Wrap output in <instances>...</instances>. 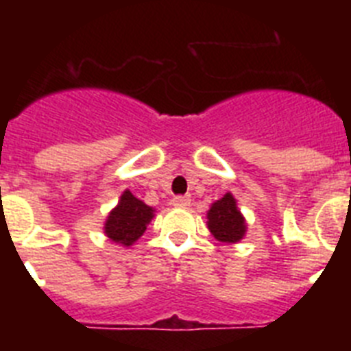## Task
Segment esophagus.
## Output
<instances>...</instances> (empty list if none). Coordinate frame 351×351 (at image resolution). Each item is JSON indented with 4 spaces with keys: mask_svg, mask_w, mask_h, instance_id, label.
Instances as JSON below:
<instances>
[{
    "mask_svg": "<svg viewBox=\"0 0 351 351\" xmlns=\"http://www.w3.org/2000/svg\"><path fill=\"white\" fill-rule=\"evenodd\" d=\"M191 202V198L188 195H182V197H173L172 198V206L176 207H188Z\"/></svg>",
    "mask_w": 351,
    "mask_h": 351,
    "instance_id": "obj_1",
    "label": "esophagus"
}]
</instances>
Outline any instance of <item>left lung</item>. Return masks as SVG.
<instances>
[{
	"label": "left lung",
	"instance_id": "1",
	"mask_svg": "<svg viewBox=\"0 0 351 351\" xmlns=\"http://www.w3.org/2000/svg\"><path fill=\"white\" fill-rule=\"evenodd\" d=\"M206 218L207 228L219 243L235 244L243 241L247 232L246 218L237 207V200L230 191L210 204Z\"/></svg>",
	"mask_w": 351,
	"mask_h": 351
}]
</instances>
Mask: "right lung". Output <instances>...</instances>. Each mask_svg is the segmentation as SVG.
I'll return each mask as SVG.
<instances>
[{"mask_svg": "<svg viewBox=\"0 0 351 351\" xmlns=\"http://www.w3.org/2000/svg\"><path fill=\"white\" fill-rule=\"evenodd\" d=\"M154 218V207L147 206L130 190L121 193L119 202L108 213L104 223V234L108 241L130 247L144 235L145 228Z\"/></svg>", "mask_w": 351, "mask_h": 351, "instance_id": "obj_1", "label": "right lung"}]
</instances>
